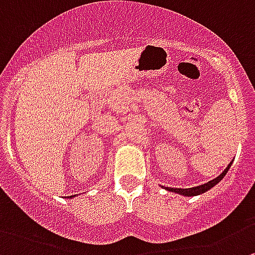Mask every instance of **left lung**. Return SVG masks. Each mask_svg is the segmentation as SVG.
<instances>
[{
	"label": "left lung",
	"mask_w": 255,
	"mask_h": 255,
	"mask_svg": "<svg viewBox=\"0 0 255 255\" xmlns=\"http://www.w3.org/2000/svg\"><path fill=\"white\" fill-rule=\"evenodd\" d=\"M233 161L229 162V165L227 166V169H225L224 171H223L222 174H220L219 176H217L215 179H213V180L208 181V183L205 184H202V185L199 186H194V188H188V189H180V188H164L165 190L168 191H171V193H176V194H180V195H184V196H196V195H200V194H204L205 191L210 190L212 188H214L215 185H217L218 183H219L220 180H222L223 178L225 176V174L228 173V170H229V168L232 166Z\"/></svg>",
	"instance_id": "8db88e82"
}]
</instances>
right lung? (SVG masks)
Wrapping results in <instances>:
<instances>
[{
  "instance_id": "1",
  "label": "right lung",
  "mask_w": 255,
  "mask_h": 255,
  "mask_svg": "<svg viewBox=\"0 0 255 255\" xmlns=\"http://www.w3.org/2000/svg\"><path fill=\"white\" fill-rule=\"evenodd\" d=\"M72 198H75V195H71V196H70V199H72Z\"/></svg>"
}]
</instances>
